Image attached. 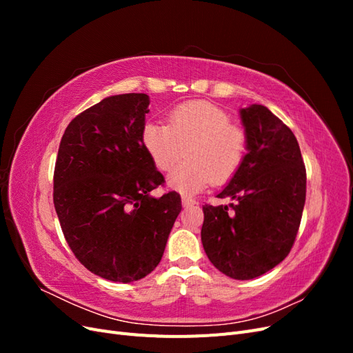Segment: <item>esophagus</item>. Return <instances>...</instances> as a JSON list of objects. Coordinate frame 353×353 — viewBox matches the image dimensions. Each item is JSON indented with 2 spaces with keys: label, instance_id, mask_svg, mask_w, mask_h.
<instances>
[{
  "label": "esophagus",
  "instance_id": "esophagus-1",
  "mask_svg": "<svg viewBox=\"0 0 353 353\" xmlns=\"http://www.w3.org/2000/svg\"><path fill=\"white\" fill-rule=\"evenodd\" d=\"M197 203L196 200H193L191 197H187V196H183V206L184 208H191V206H196Z\"/></svg>",
  "mask_w": 353,
  "mask_h": 353
}]
</instances>
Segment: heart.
Listing matches in <instances>:
<instances>
[{
	"label": "heart",
	"mask_w": 353,
	"mask_h": 353,
	"mask_svg": "<svg viewBox=\"0 0 353 353\" xmlns=\"http://www.w3.org/2000/svg\"><path fill=\"white\" fill-rule=\"evenodd\" d=\"M141 144L153 165L168 172L185 154V162L168 176V185L178 193L196 194L210 183L222 185L240 170L248 137L230 123L227 112L208 101H190L169 113L168 126L147 122Z\"/></svg>",
	"instance_id": "obj_1"
}]
</instances>
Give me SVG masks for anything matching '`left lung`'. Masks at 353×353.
I'll return each mask as SVG.
<instances>
[{
	"mask_svg": "<svg viewBox=\"0 0 353 353\" xmlns=\"http://www.w3.org/2000/svg\"><path fill=\"white\" fill-rule=\"evenodd\" d=\"M248 153L218 194L228 206H203L201 243L216 270L252 280L290 253L306 199V170L290 128L268 108L240 109Z\"/></svg>",
	"mask_w": 353,
	"mask_h": 353,
	"instance_id": "8db88e82",
	"label": "left lung"
}]
</instances>
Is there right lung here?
I'll return each mask as SVG.
<instances>
[{"instance_id": "right-lung-1", "label": "right lung", "mask_w": 353, "mask_h": 353, "mask_svg": "<svg viewBox=\"0 0 353 353\" xmlns=\"http://www.w3.org/2000/svg\"><path fill=\"white\" fill-rule=\"evenodd\" d=\"M150 99L112 95L78 114L61 137L54 169V208L78 261L116 283L144 279L162 259L179 215L181 197L169 191L141 144Z\"/></svg>"}]
</instances>
